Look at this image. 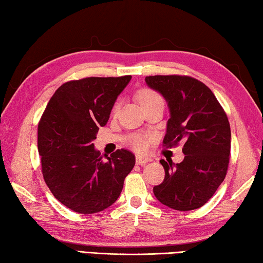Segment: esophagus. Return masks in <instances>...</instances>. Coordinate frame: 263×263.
I'll return each instance as SVG.
<instances>
[{"mask_svg": "<svg viewBox=\"0 0 263 263\" xmlns=\"http://www.w3.org/2000/svg\"><path fill=\"white\" fill-rule=\"evenodd\" d=\"M150 158H146V157H142V156H136V164L137 165H144L148 162H150Z\"/></svg>", "mask_w": 263, "mask_h": 263, "instance_id": "1", "label": "esophagus"}]
</instances>
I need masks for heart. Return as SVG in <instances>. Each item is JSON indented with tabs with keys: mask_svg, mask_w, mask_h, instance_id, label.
Returning <instances> with one entry per match:
<instances>
[{
	"mask_svg": "<svg viewBox=\"0 0 263 263\" xmlns=\"http://www.w3.org/2000/svg\"><path fill=\"white\" fill-rule=\"evenodd\" d=\"M157 98H160V97L156 93V92L151 91L149 89H143L139 92V101L141 103V105L149 103V101L157 99ZM119 106H120L119 103L114 105V107H113L114 114L119 110ZM148 142H149V139H146V137H144V136L134 135L130 137V140H129V144H130L136 151H139V153H144L146 148H148Z\"/></svg>",
	"mask_w": 263,
	"mask_h": 263,
	"instance_id": "heart-1",
	"label": "heart"
}]
</instances>
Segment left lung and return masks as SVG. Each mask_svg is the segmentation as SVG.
Masks as SVG:
<instances>
[{
	"instance_id": "left-lung-1",
	"label": "left lung",
	"mask_w": 263,
	"mask_h": 263,
	"mask_svg": "<svg viewBox=\"0 0 263 263\" xmlns=\"http://www.w3.org/2000/svg\"><path fill=\"white\" fill-rule=\"evenodd\" d=\"M170 108L164 146L183 142L181 163L160 160L164 181L154 187L157 200L168 208L190 211L200 208L215 194L228 172L231 129L227 113L208 86L190 76H146Z\"/></svg>"
}]
</instances>
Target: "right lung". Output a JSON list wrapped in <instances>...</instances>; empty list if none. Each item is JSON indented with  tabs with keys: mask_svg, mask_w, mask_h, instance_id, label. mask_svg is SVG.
Masks as SVG:
<instances>
[{
	"mask_svg": "<svg viewBox=\"0 0 263 263\" xmlns=\"http://www.w3.org/2000/svg\"><path fill=\"white\" fill-rule=\"evenodd\" d=\"M132 76L86 77L62 84L38 124V151L46 185L67 208L96 214L121 194L135 156L117 150L103 160L92 141L109 119Z\"/></svg>",
	"mask_w": 263,
	"mask_h": 263,
	"instance_id": "obj_1",
	"label": "right lung"
}]
</instances>
